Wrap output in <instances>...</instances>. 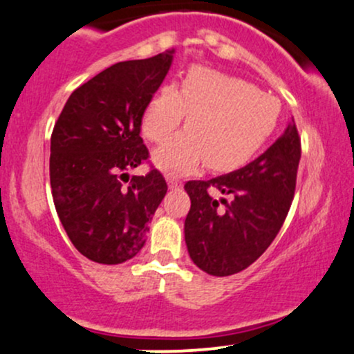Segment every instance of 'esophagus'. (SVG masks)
<instances>
[{
	"label": "esophagus",
	"mask_w": 354,
	"mask_h": 354,
	"mask_svg": "<svg viewBox=\"0 0 354 354\" xmlns=\"http://www.w3.org/2000/svg\"><path fill=\"white\" fill-rule=\"evenodd\" d=\"M166 180H168L169 188H180V186H181V180L176 176V174L168 173V174H166Z\"/></svg>",
	"instance_id": "obj_1"
}]
</instances>
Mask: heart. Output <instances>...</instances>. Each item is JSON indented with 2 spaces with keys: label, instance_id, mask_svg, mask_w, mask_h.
<instances>
[{
  "label": "heart",
  "instance_id": "b5f03b06",
  "mask_svg": "<svg viewBox=\"0 0 354 354\" xmlns=\"http://www.w3.org/2000/svg\"><path fill=\"white\" fill-rule=\"evenodd\" d=\"M186 119V133L154 151L166 171H188L207 162L212 171L243 168L257 156L277 127V99L239 77L193 67L180 91L162 85L147 100L141 119L146 139L161 142Z\"/></svg>",
  "mask_w": 354,
  "mask_h": 354
}]
</instances>
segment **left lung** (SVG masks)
Returning <instances> with one entry per match:
<instances>
[{
  "mask_svg": "<svg viewBox=\"0 0 354 354\" xmlns=\"http://www.w3.org/2000/svg\"><path fill=\"white\" fill-rule=\"evenodd\" d=\"M301 138L294 119L263 154L225 176L188 181L192 208L185 220L189 257L216 277L247 269L269 248L281 230L296 192ZM218 191L224 208L211 196Z\"/></svg>",
  "mask_w": 354,
  "mask_h": 354,
  "instance_id": "1",
  "label": "left lung"
}]
</instances>
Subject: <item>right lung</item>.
<instances>
[{
  "instance_id": "obj_1",
  "label": "right lung",
  "mask_w": 354,
  "mask_h": 354,
  "mask_svg": "<svg viewBox=\"0 0 354 354\" xmlns=\"http://www.w3.org/2000/svg\"><path fill=\"white\" fill-rule=\"evenodd\" d=\"M171 60L173 50L102 70L72 92L53 127V203L70 242L92 262L133 259L168 192L156 168L133 178L127 171L149 158L139 136L142 112Z\"/></svg>"
}]
</instances>
